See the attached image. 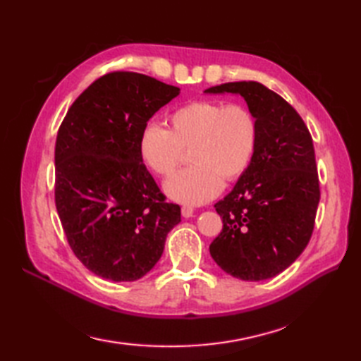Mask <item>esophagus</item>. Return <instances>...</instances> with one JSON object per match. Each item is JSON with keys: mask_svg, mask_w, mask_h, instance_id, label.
<instances>
[{"mask_svg": "<svg viewBox=\"0 0 361 361\" xmlns=\"http://www.w3.org/2000/svg\"><path fill=\"white\" fill-rule=\"evenodd\" d=\"M192 214H195V209H192V207H188V205L182 207V216L183 217L190 219V217H192Z\"/></svg>", "mask_w": 361, "mask_h": 361, "instance_id": "34e87169", "label": "esophagus"}]
</instances>
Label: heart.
Returning a JSON list of instances; mask_svg holds the SVG:
<instances>
[{
  "label": "heart",
  "instance_id": "heart-1",
  "mask_svg": "<svg viewBox=\"0 0 361 361\" xmlns=\"http://www.w3.org/2000/svg\"><path fill=\"white\" fill-rule=\"evenodd\" d=\"M170 130L147 124L139 136V154L148 169L171 174L191 150L190 169L165 182L171 199L204 204L214 197L224 180L233 182L247 171L257 145V121L240 104L195 101L170 116Z\"/></svg>",
  "mask_w": 361,
  "mask_h": 361
}]
</instances>
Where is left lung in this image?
Masks as SVG:
<instances>
[{
    "label": "left lung",
    "instance_id": "8db88e82",
    "mask_svg": "<svg viewBox=\"0 0 361 361\" xmlns=\"http://www.w3.org/2000/svg\"><path fill=\"white\" fill-rule=\"evenodd\" d=\"M205 92L240 94L259 128L247 171L214 205L224 228L209 254L233 277L271 279L295 262L312 235L320 187L311 133L293 105L260 82Z\"/></svg>",
    "mask_w": 361,
    "mask_h": 361
}]
</instances>
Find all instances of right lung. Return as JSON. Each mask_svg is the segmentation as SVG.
I'll return each mask as SVG.
<instances>
[{"instance_id": "obj_1", "label": "right lung", "mask_w": 361, "mask_h": 361, "mask_svg": "<svg viewBox=\"0 0 361 361\" xmlns=\"http://www.w3.org/2000/svg\"><path fill=\"white\" fill-rule=\"evenodd\" d=\"M180 93L135 72H111L68 109L55 145V204L70 248L113 282L144 277L180 222L139 154L153 114Z\"/></svg>"}]
</instances>
